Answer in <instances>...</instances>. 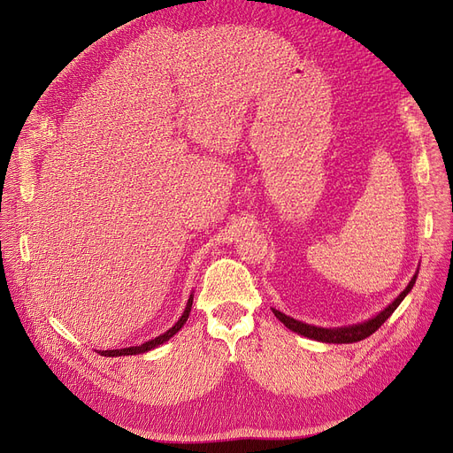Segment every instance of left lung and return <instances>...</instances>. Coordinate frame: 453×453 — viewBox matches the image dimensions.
Returning <instances> with one entry per match:
<instances>
[{
	"mask_svg": "<svg viewBox=\"0 0 453 453\" xmlns=\"http://www.w3.org/2000/svg\"><path fill=\"white\" fill-rule=\"evenodd\" d=\"M417 280V273L413 275V279L410 280V284L406 287V290H403L388 308H384L382 312H380L378 316L371 318L369 321H364V323H358V325H349V326H342V328H323V326H314V325H308V323H303V321H297L287 314H282L279 311H275V308H272L275 318L294 332H297V334L304 336V338H311V340H316V342H323V343H356L360 340H365L369 338L372 332H376L380 326H382L386 323V319L396 311V306L403 301V297H406L413 284Z\"/></svg>",
	"mask_w": 453,
	"mask_h": 453,
	"instance_id": "obj_1",
	"label": "left lung"
}]
</instances>
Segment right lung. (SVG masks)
<instances>
[{
  "label": "right lung",
  "mask_w": 453,
  "mask_h": 453,
  "mask_svg": "<svg viewBox=\"0 0 453 453\" xmlns=\"http://www.w3.org/2000/svg\"><path fill=\"white\" fill-rule=\"evenodd\" d=\"M190 306H193V296L188 297V301H187V306H185V311H183V314H181V318L178 319V323L173 326V328H169L165 332V334H161V336H157V338H154V340H150V342H147V343H141L139 347H127V349H115V350H99L101 352V356H132V354H141V352H149V350H152V349H156V347H159L161 343H165V342H169L176 332L185 325V321L188 319V314H190Z\"/></svg>",
  "instance_id": "1"
}]
</instances>
